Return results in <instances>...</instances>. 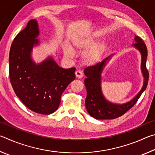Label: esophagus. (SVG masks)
<instances>
[{"label":"esophagus","instance_id":"esophagus-1","mask_svg":"<svg viewBox=\"0 0 155 155\" xmlns=\"http://www.w3.org/2000/svg\"><path fill=\"white\" fill-rule=\"evenodd\" d=\"M75 75H76V77H77V78H81L83 76L82 72L80 71V70H77V71L75 72Z\"/></svg>","mask_w":155,"mask_h":155}]
</instances>
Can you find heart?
Segmentation results:
<instances>
[{
    "label": "heart",
    "instance_id": "obj_1",
    "mask_svg": "<svg viewBox=\"0 0 155 155\" xmlns=\"http://www.w3.org/2000/svg\"><path fill=\"white\" fill-rule=\"evenodd\" d=\"M101 38L98 33H94L87 35H75L71 39V46L74 51H81L85 50L81 54V60L87 65H96L101 61L107 48L105 41L97 42ZM65 57L72 58L74 52L68 44H65L63 46Z\"/></svg>",
    "mask_w": 155,
    "mask_h": 155
}]
</instances>
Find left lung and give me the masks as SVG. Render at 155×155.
<instances>
[{
	"mask_svg": "<svg viewBox=\"0 0 155 155\" xmlns=\"http://www.w3.org/2000/svg\"><path fill=\"white\" fill-rule=\"evenodd\" d=\"M134 40L136 43L133 44L132 46L138 50L141 57V71L143 77V83L141 90L130 101L122 104L114 103L106 99L103 95L101 87V74L114 54L104 59L101 63L84 70V74L86 76L84 83L87 90L85 107L88 114L95 119L111 120L121 116L134 106L141 94L146 89L149 78L148 72L146 69L148 51L146 44L140 37L135 36Z\"/></svg>",
	"mask_w": 155,
	"mask_h": 155,
	"instance_id": "8db88e82",
	"label": "left lung"
}]
</instances>
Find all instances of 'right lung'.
I'll use <instances>...</instances> for the list:
<instances>
[{"label": "right lung", "instance_id": "right-lung-1", "mask_svg": "<svg viewBox=\"0 0 155 155\" xmlns=\"http://www.w3.org/2000/svg\"><path fill=\"white\" fill-rule=\"evenodd\" d=\"M38 23L31 20L14 38L9 52V78L13 89L31 111L49 115L58 109L61 96L75 79V68L59 67L51 56L40 63L33 59L34 47L40 44Z\"/></svg>", "mask_w": 155, "mask_h": 155}]
</instances>
